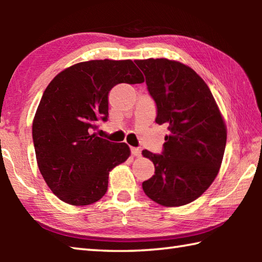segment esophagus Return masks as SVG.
Returning a JSON list of instances; mask_svg holds the SVG:
<instances>
[{
	"mask_svg": "<svg viewBox=\"0 0 262 262\" xmlns=\"http://www.w3.org/2000/svg\"><path fill=\"white\" fill-rule=\"evenodd\" d=\"M130 152H132L133 156H136V157L141 156V149H140V148L132 147V148H130Z\"/></svg>",
	"mask_w": 262,
	"mask_h": 262,
	"instance_id": "obj_1",
	"label": "esophagus"
}]
</instances>
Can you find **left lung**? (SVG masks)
Returning <instances> with one entry per match:
<instances>
[{"label": "left lung", "instance_id": "8db88e82", "mask_svg": "<svg viewBox=\"0 0 262 262\" xmlns=\"http://www.w3.org/2000/svg\"><path fill=\"white\" fill-rule=\"evenodd\" d=\"M156 104L158 125L167 127L162 154L143 150L155 174L144 193L165 207L184 206L205 193L217 173L227 144V128L205 81L180 62L136 60Z\"/></svg>", "mask_w": 262, "mask_h": 262}]
</instances>
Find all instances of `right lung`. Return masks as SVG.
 I'll return each mask as SVG.
<instances>
[{"instance_id":"right-lung-1","label":"right lung","mask_w":262,"mask_h":262,"mask_svg":"<svg viewBox=\"0 0 262 262\" xmlns=\"http://www.w3.org/2000/svg\"><path fill=\"white\" fill-rule=\"evenodd\" d=\"M144 81L132 60H92L74 64L43 91L32 125L37 163L57 198L88 206L104 196L108 172L129 157L126 143L91 134L108 119V94L120 83Z\"/></svg>"}]
</instances>
